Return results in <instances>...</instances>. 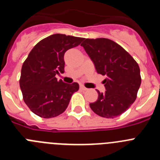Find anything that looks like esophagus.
Listing matches in <instances>:
<instances>
[{"label": "esophagus", "instance_id": "34e87169", "mask_svg": "<svg viewBox=\"0 0 160 160\" xmlns=\"http://www.w3.org/2000/svg\"><path fill=\"white\" fill-rule=\"evenodd\" d=\"M80 89L82 90H87V88H86V87H84V86H82V85H80Z\"/></svg>", "mask_w": 160, "mask_h": 160}]
</instances>
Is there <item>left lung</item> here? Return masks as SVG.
I'll return each mask as SVG.
<instances>
[{
    "label": "left lung",
    "mask_w": 160,
    "mask_h": 160,
    "mask_svg": "<svg viewBox=\"0 0 160 160\" xmlns=\"http://www.w3.org/2000/svg\"><path fill=\"white\" fill-rule=\"evenodd\" d=\"M81 46L95 66L96 71L107 78L102 82L104 93L90 107L103 118H114L125 112L135 101L141 85L138 63L116 42L107 38H85Z\"/></svg>",
    "instance_id": "left-lung-1"
}]
</instances>
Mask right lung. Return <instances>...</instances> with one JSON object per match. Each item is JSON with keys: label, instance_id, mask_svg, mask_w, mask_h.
Here are the masks:
<instances>
[{"label": "right lung", "instance_id": "obj_1", "mask_svg": "<svg viewBox=\"0 0 160 160\" xmlns=\"http://www.w3.org/2000/svg\"><path fill=\"white\" fill-rule=\"evenodd\" d=\"M83 40L56 33L40 41L29 53L22 65L20 87L24 102L35 114L49 118L66 111L79 85L58 81L55 76L64 73L65 53Z\"/></svg>", "mask_w": 160, "mask_h": 160}]
</instances>
